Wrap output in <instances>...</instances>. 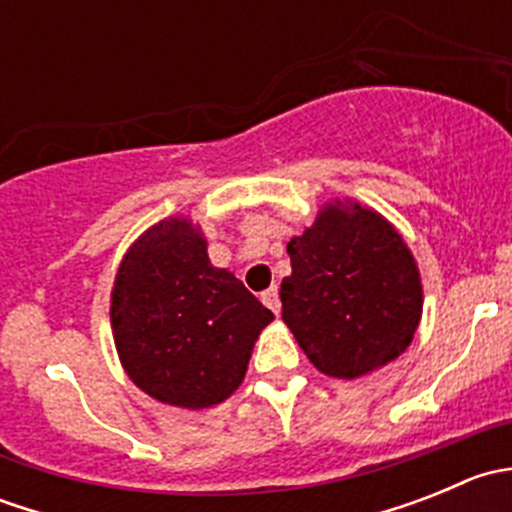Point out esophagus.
<instances>
[{"label":"esophagus","mask_w":512,"mask_h":512,"mask_svg":"<svg viewBox=\"0 0 512 512\" xmlns=\"http://www.w3.org/2000/svg\"><path fill=\"white\" fill-rule=\"evenodd\" d=\"M262 302H265L267 307L272 309V312H275V314H280L282 304H280V292H277V287H270V289H265V292H262Z\"/></svg>","instance_id":"1"}]
</instances>
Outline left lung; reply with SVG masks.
<instances>
[{
	"label": "left lung",
	"instance_id": "left-lung-1",
	"mask_svg": "<svg viewBox=\"0 0 512 512\" xmlns=\"http://www.w3.org/2000/svg\"><path fill=\"white\" fill-rule=\"evenodd\" d=\"M282 319L314 369L359 379L409 349L423 285L404 235L352 198H332L287 242Z\"/></svg>",
	"mask_w": 512,
	"mask_h": 512
}]
</instances>
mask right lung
Wrapping results in <instances>:
<instances>
[{
	"label": "right lung",
	"instance_id": "obj_1",
	"mask_svg": "<svg viewBox=\"0 0 512 512\" xmlns=\"http://www.w3.org/2000/svg\"><path fill=\"white\" fill-rule=\"evenodd\" d=\"M275 314L208 257L203 227L170 215L133 240L111 289V329L128 379L160 404L210 409L245 379Z\"/></svg>",
	"mask_w": 512,
	"mask_h": 512
}]
</instances>
